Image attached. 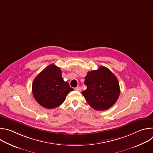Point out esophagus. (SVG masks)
Instances as JSON below:
<instances>
[{
	"label": "esophagus",
	"mask_w": 153,
	"mask_h": 153,
	"mask_svg": "<svg viewBox=\"0 0 153 153\" xmlns=\"http://www.w3.org/2000/svg\"><path fill=\"white\" fill-rule=\"evenodd\" d=\"M74 89H75V90L78 91H81V88H80V86H77L76 87V88H75Z\"/></svg>",
	"instance_id": "obj_1"
}]
</instances>
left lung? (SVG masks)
I'll return each instance as SVG.
<instances>
[{"label":"left lung","mask_w":153,"mask_h":153,"mask_svg":"<svg viewBox=\"0 0 153 153\" xmlns=\"http://www.w3.org/2000/svg\"><path fill=\"white\" fill-rule=\"evenodd\" d=\"M84 83L86 90L82 92L86 102L96 110L103 111L117 100L120 87L116 76L105 67L87 73Z\"/></svg>","instance_id":"left-lung-1"}]
</instances>
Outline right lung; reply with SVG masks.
Instances as JSON below:
<instances>
[{
	"label": "right lung",
	"mask_w": 153,
	"mask_h": 153,
	"mask_svg": "<svg viewBox=\"0 0 153 153\" xmlns=\"http://www.w3.org/2000/svg\"><path fill=\"white\" fill-rule=\"evenodd\" d=\"M73 91L68 82H65L60 68L48 65L34 79L32 92L36 100L43 107L53 109L65 101L67 94Z\"/></svg>",
	"instance_id": "right-lung-1"
}]
</instances>
